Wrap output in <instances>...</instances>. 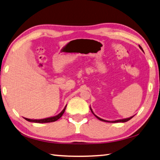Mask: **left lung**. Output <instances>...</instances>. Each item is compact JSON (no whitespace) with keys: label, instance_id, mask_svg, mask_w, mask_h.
<instances>
[{"label":"left lung","instance_id":"left-lung-1","mask_svg":"<svg viewBox=\"0 0 160 160\" xmlns=\"http://www.w3.org/2000/svg\"><path fill=\"white\" fill-rule=\"evenodd\" d=\"M139 47H140V49H141L142 51H143V50H142V47H140V46L139 45ZM143 52H144V51H143ZM90 110H91V112H92V113H93V114L96 116V117L99 119V120H100V121H104V122H109V123H118V122H122V123H124V122H126V121H129L130 119H131L132 117H133L134 116H131V117L130 118H123V119H118V120H116V121H107V120H104V119H102V118H99V117H98V116H97V115H95L94 113V112H93V111H92V108L90 107Z\"/></svg>","mask_w":160,"mask_h":160}]
</instances>
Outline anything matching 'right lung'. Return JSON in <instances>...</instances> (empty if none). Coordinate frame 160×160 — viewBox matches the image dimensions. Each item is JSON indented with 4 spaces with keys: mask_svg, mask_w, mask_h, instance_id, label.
<instances>
[{
    "mask_svg": "<svg viewBox=\"0 0 160 160\" xmlns=\"http://www.w3.org/2000/svg\"><path fill=\"white\" fill-rule=\"evenodd\" d=\"M67 106V105H66ZM66 106L64 107V109L63 111L58 113V115H56L55 116H51V117H48V118H43V119H30V118H24L25 120L29 121V122H34V123H50V122H54V121H57L58 119L60 118L62 116H63V113L65 112V110H66Z\"/></svg>",
    "mask_w": 160,
    "mask_h": 160,
    "instance_id": "right-lung-1",
    "label": "right lung"
}]
</instances>
